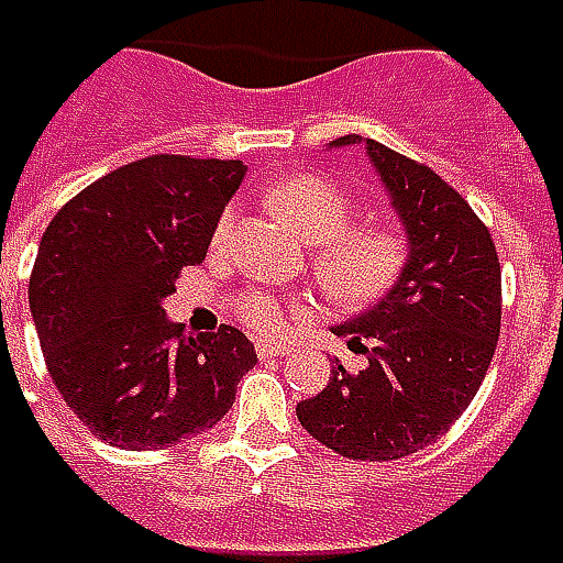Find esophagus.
Returning <instances> with one entry per match:
<instances>
[{
    "instance_id": "obj_1",
    "label": "esophagus",
    "mask_w": 563,
    "mask_h": 563,
    "mask_svg": "<svg viewBox=\"0 0 563 563\" xmlns=\"http://www.w3.org/2000/svg\"><path fill=\"white\" fill-rule=\"evenodd\" d=\"M256 352H260V357H285L288 349L278 345V342H256Z\"/></svg>"
}]
</instances>
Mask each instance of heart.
Wrapping results in <instances>:
<instances>
[{
	"mask_svg": "<svg viewBox=\"0 0 563 563\" xmlns=\"http://www.w3.org/2000/svg\"><path fill=\"white\" fill-rule=\"evenodd\" d=\"M266 199L288 218L300 238L313 246V275L332 300L345 307H364L383 297L406 266V240L389 224H352L357 202L349 189L320 174H300L295 180L272 186ZM238 224V209L221 211L214 224V243H228ZM243 323L263 335H282L297 323L303 303L266 288H246L234 300Z\"/></svg>",
	"mask_w": 563,
	"mask_h": 563,
	"instance_id": "1",
	"label": "heart"
}]
</instances>
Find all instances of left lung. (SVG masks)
Segmentation results:
<instances>
[{"instance_id":"8db88e82","label":"left lung","mask_w":563,"mask_h":563,"mask_svg":"<svg viewBox=\"0 0 563 563\" xmlns=\"http://www.w3.org/2000/svg\"><path fill=\"white\" fill-rule=\"evenodd\" d=\"M332 145H361V135ZM364 145L406 224L408 260L371 310L335 325L367 367L352 374L335 361L297 418L339 456L389 463L446 434L475 399L500 335V263L453 186L374 139Z\"/></svg>"}]
</instances>
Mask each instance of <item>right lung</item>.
Here are the masks:
<instances>
[{
  "mask_svg": "<svg viewBox=\"0 0 563 563\" xmlns=\"http://www.w3.org/2000/svg\"><path fill=\"white\" fill-rule=\"evenodd\" d=\"M243 161L152 155L69 199L31 272V317L66 406L100 440L161 450L214 428L256 364L234 329L189 335L164 297L206 260Z\"/></svg>",
  "mask_w": 563,
  "mask_h": 563,
  "instance_id": "obj_1",
  "label": "right lung"
}]
</instances>
